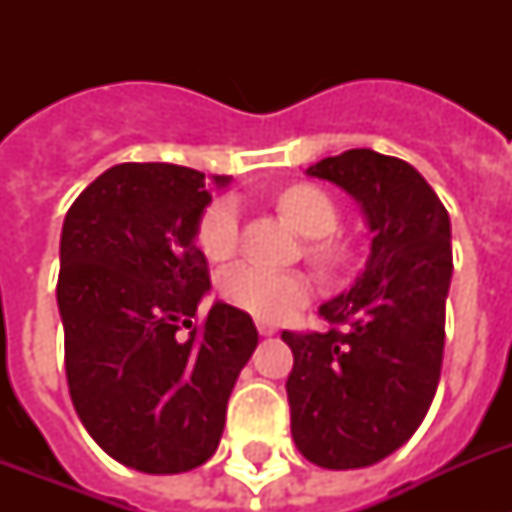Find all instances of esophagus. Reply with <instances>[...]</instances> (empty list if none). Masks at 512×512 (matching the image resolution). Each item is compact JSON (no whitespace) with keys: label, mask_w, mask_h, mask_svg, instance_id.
Returning a JSON list of instances; mask_svg holds the SVG:
<instances>
[{"label":"esophagus","mask_w":512,"mask_h":512,"mask_svg":"<svg viewBox=\"0 0 512 512\" xmlns=\"http://www.w3.org/2000/svg\"><path fill=\"white\" fill-rule=\"evenodd\" d=\"M257 332L265 337H271V335H276V327H273V324H268V321H257Z\"/></svg>","instance_id":"1"}]
</instances>
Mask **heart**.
Instances as JSON below:
<instances>
[{
    "label": "heart",
    "instance_id": "b5f03b06",
    "mask_svg": "<svg viewBox=\"0 0 512 512\" xmlns=\"http://www.w3.org/2000/svg\"><path fill=\"white\" fill-rule=\"evenodd\" d=\"M281 212L297 231L316 239L311 257L321 268H332L340 260V247L332 239H321L337 228V204L324 188L311 183H295L279 196ZM196 241L209 260H228L239 247V209L231 199L212 201L199 217ZM220 295L239 311L260 321L276 324L300 311L311 295V284L303 273L271 271L263 265H233L220 276Z\"/></svg>",
    "mask_w": 512,
    "mask_h": 512
}]
</instances>
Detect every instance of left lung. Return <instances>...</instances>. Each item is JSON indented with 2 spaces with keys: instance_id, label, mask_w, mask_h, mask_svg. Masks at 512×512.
I'll use <instances>...</instances> for the list:
<instances>
[{
  "instance_id": "1",
  "label": "left lung",
  "mask_w": 512,
  "mask_h": 512,
  "mask_svg": "<svg viewBox=\"0 0 512 512\" xmlns=\"http://www.w3.org/2000/svg\"><path fill=\"white\" fill-rule=\"evenodd\" d=\"M361 204L372 252L356 284L319 308L327 332H281L292 438L329 470L385 460L425 420L444 361L449 212L412 164L350 148L308 167Z\"/></svg>"
}]
</instances>
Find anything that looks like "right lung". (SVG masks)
<instances>
[{
  "label": "right lung",
  "mask_w": 512,
  "mask_h": 512,
  "mask_svg": "<svg viewBox=\"0 0 512 512\" xmlns=\"http://www.w3.org/2000/svg\"><path fill=\"white\" fill-rule=\"evenodd\" d=\"M209 201L204 172L127 162L92 180L63 220L68 393L95 444L140 473H185L215 454L257 348L249 313L233 305L215 303L193 324L209 289L196 247Z\"/></svg>",
  "instance_id": "1"
}]
</instances>
